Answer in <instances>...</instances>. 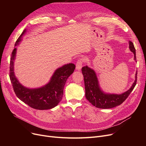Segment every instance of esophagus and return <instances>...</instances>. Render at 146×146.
<instances>
[{
	"mask_svg": "<svg viewBox=\"0 0 146 146\" xmlns=\"http://www.w3.org/2000/svg\"><path fill=\"white\" fill-rule=\"evenodd\" d=\"M83 59H79L78 60V61H77V63H76V69L77 70H80L82 67V65H83Z\"/></svg>",
	"mask_w": 146,
	"mask_h": 146,
	"instance_id": "obj_1",
	"label": "esophagus"
}]
</instances>
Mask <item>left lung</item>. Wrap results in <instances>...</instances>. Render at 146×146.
Listing matches in <instances>:
<instances>
[{"label": "left lung", "mask_w": 146, "mask_h": 146, "mask_svg": "<svg viewBox=\"0 0 146 146\" xmlns=\"http://www.w3.org/2000/svg\"><path fill=\"white\" fill-rule=\"evenodd\" d=\"M129 49L134 54V60L136 61L135 49L133 43L129 41ZM85 86V96L86 99L96 108L109 109L121 105L128 98L136 85L137 72L135 74V80L132 86L128 90L121 95L106 94L99 86V83L95 72L94 70L84 66L82 68Z\"/></svg>", "instance_id": "8db88e82"}]
</instances>
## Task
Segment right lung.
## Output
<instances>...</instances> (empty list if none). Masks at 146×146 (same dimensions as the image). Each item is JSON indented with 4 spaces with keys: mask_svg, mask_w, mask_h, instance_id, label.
<instances>
[{
    "mask_svg": "<svg viewBox=\"0 0 146 146\" xmlns=\"http://www.w3.org/2000/svg\"><path fill=\"white\" fill-rule=\"evenodd\" d=\"M25 31L26 30H24L19 36L15 46L19 44ZM16 51L17 48H15L12 52L9 77L17 96L21 101L35 110H49L56 106L63 98L66 82L67 78L73 73L75 65L69 63L57 69L50 82L44 86L38 89H28L23 86L14 74L13 63Z\"/></svg>",
    "mask_w": 146,
    "mask_h": 146,
    "instance_id": "right-lung-1",
    "label": "right lung"
}]
</instances>
